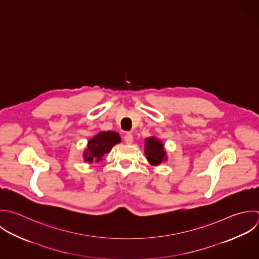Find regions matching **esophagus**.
Masks as SVG:
<instances>
[{
    "label": "esophagus",
    "instance_id": "esophagus-1",
    "mask_svg": "<svg viewBox=\"0 0 259 259\" xmlns=\"http://www.w3.org/2000/svg\"><path fill=\"white\" fill-rule=\"evenodd\" d=\"M124 142H125L127 145L133 144V142H134V138H133V136H132L131 134L125 135V137H124Z\"/></svg>",
    "mask_w": 259,
    "mask_h": 259
}]
</instances>
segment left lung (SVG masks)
<instances>
[{"label": "left lung", "instance_id": "obj_1", "mask_svg": "<svg viewBox=\"0 0 259 259\" xmlns=\"http://www.w3.org/2000/svg\"><path fill=\"white\" fill-rule=\"evenodd\" d=\"M145 155L148 162L153 166H159L168 160L163 142L156 137L145 139Z\"/></svg>", "mask_w": 259, "mask_h": 259}]
</instances>
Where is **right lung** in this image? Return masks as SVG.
I'll return each instance as SVG.
<instances>
[{
	"label": "right lung",
	"mask_w": 259,
	"mask_h": 259,
	"mask_svg": "<svg viewBox=\"0 0 259 259\" xmlns=\"http://www.w3.org/2000/svg\"><path fill=\"white\" fill-rule=\"evenodd\" d=\"M120 142L121 139L116 132H99L88 141L87 147L83 153L84 161L90 164L101 161L104 155L108 154L110 150Z\"/></svg>",
	"instance_id": "right-lung-1"
}]
</instances>
